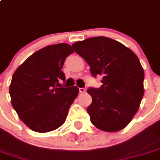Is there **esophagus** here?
<instances>
[{
  "label": "esophagus",
  "instance_id": "34e87169",
  "mask_svg": "<svg viewBox=\"0 0 160 160\" xmlns=\"http://www.w3.org/2000/svg\"><path fill=\"white\" fill-rule=\"evenodd\" d=\"M79 91H80V93H84L85 91H86V88H79Z\"/></svg>",
  "mask_w": 160,
  "mask_h": 160
}]
</instances>
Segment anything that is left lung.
<instances>
[{
    "instance_id": "left-lung-1",
    "label": "left lung",
    "mask_w": 160,
    "mask_h": 160,
    "mask_svg": "<svg viewBox=\"0 0 160 160\" xmlns=\"http://www.w3.org/2000/svg\"><path fill=\"white\" fill-rule=\"evenodd\" d=\"M72 47L89 65L93 77H102L100 88L87 91L92 98L87 108L91 122L108 132L123 129L138 112L144 95L145 76L137 55L105 37L88 38Z\"/></svg>"
}]
</instances>
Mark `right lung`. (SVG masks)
Here are the masks:
<instances>
[{
	"mask_svg": "<svg viewBox=\"0 0 160 160\" xmlns=\"http://www.w3.org/2000/svg\"><path fill=\"white\" fill-rule=\"evenodd\" d=\"M65 43L47 46L29 57L12 76L11 102L22 121L36 132L54 131L65 123L77 87L59 88L66 80L62 67L73 53Z\"/></svg>",
	"mask_w": 160,
	"mask_h": 160,
	"instance_id": "add662e5",
	"label": "right lung"
}]
</instances>
